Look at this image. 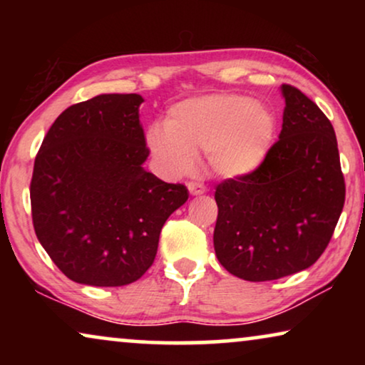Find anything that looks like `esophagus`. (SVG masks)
<instances>
[{
  "label": "esophagus",
  "mask_w": 365,
  "mask_h": 365,
  "mask_svg": "<svg viewBox=\"0 0 365 365\" xmlns=\"http://www.w3.org/2000/svg\"><path fill=\"white\" fill-rule=\"evenodd\" d=\"M187 189L192 196H201V194L206 192V186L201 182H192V181L187 182Z\"/></svg>",
  "instance_id": "esophagus-1"
}]
</instances>
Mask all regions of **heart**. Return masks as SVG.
Returning a JSON list of instances; mask_svg holds the SVG:
<instances>
[{
    "mask_svg": "<svg viewBox=\"0 0 365 365\" xmlns=\"http://www.w3.org/2000/svg\"><path fill=\"white\" fill-rule=\"evenodd\" d=\"M277 119L267 104L241 94H209L174 104L164 126L149 128L151 154L168 174L191 171L206 151L222 178H242L261 168L276 138Z\"/></svg>",
    "mask_w": 365,
    "mask_h": 365,
    "instance_id": "b5f03b06",
    "label": "heart"
}]
</instances>
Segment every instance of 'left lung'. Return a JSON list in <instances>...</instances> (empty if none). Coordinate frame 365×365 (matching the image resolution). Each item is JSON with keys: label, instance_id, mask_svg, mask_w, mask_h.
I'll list each match as a JSON object with an SVG mask.
<instances>
[{"label": "left lung", "instance_id": "8db88e82", "mask_svg": "<svg viewBox=\"0 0 365 365\" xmlns=\"http://www.w3.org/2000/svg\"><path fill=\"white\" fill-rule=\"evenodd\" d=\"M279 141L266 161L217 184L214 249L244 281H274L311 267L331 241L346 182L331 121L314 101L282 84Z\"/></svg>", "mask_w": 365, "mask_h": 365}]
</instances>
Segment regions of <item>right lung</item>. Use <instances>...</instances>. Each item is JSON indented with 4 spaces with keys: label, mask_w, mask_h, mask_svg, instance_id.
<instances>
[{
    "label": "right lung",
    "mask_w": 365,
    "mask_h": 365,
    "mask_svg": "<svg viewBox=\"0 0 365 365\" xmlns=\"http://www.w3.org/2000/svg\"><path fill=\"white\" fill-rule=\"evenodd\" d=\"M139 94H99L59 114L34 159L29 186L38 241L74 282L118 287L153 266L184 184L148 173Z\"/></svg>",
    "instance_id": "right-lung-1"
}]
</instances>
